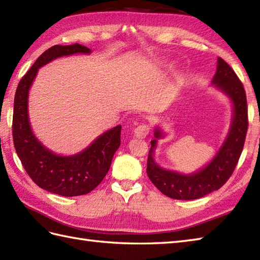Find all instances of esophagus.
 I'll return each mask as SVG.
<instances>
[{"mask_svg": "<svg viewBox=\"0 0 260 260\" xmlns=\"http://www.w3.org/2000/svg\"><path fill=\"white\" fill-rule=\"evenodd\" d=\"M149 133H150V126L147 124H141L134 129L135 136L141 137V139H143V137L149 135Z\"/></svg>", "mask_w": 260, "mask_h": 260, "instance_id": "1", "label": "esophagus"}]
</instances>
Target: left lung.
<instances>
[{
	"mask_svg": "<svg viewBox=\"0 0 260 260\" xmlns=\"http://www.w3.org/2000/svg\"><path fill=\"white\" fill-rule=\"evenodd\" d=\"M212 83L231 99L233 118L224 143L210 164L192 175H181L166 170L157 166L153 159L156 139L164 136L159 128H155V139L151 141V149L147 156V176L162 194L174 200H197L220 189L235 171L245 145L248 131L246 91L235 71L221 57L217 58L216 73Z\"/></svg>",
	"mask_w": 260,
	"mask_h": 260,
	"instance_id": "1",
	"label": "left lung"
}]
</instances>
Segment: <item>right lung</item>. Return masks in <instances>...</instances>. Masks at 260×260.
<instances>
[{
  "label": "right lung",
  "mask_w": 260,
  "mask_h": 260,
  "mask_svg": "<svg viewBox=\"0 0 260 260\" xmlns=\"http://www.w3.org/2000/svg\"><path fill=\"white\" fill-rule=\"evenodd\" d=\"M90 54L80 44L55 45L39 56L20 80L14 95L12 134L20 161L36 185L65 197L85 195L98 186L108 172L115 152L120 145L121 126L118 125L91 143L80 153L63 156L53 153L36 139L28 117V94L38 69L60 56Z\"/></svg>",
  "instance_id": "obj_1"
}]
</instances>
